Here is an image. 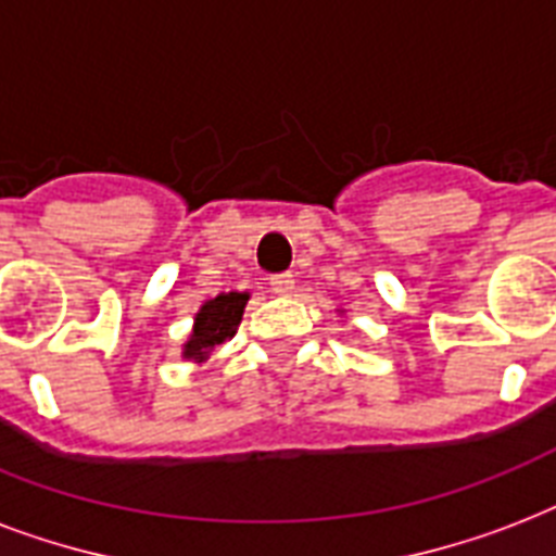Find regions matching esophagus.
Masks as SVG:
<instances>
[{
    "label": "esophagus",
    "mask_w": 556,
    "mask_h": 556,
    "mask_svg": "<svg viewBox=\"0 0 556 556\" xmlns=\"http://www.w3.org/2000/svg\"><path fill=\"white\" fill-rule=\"evenodd\" d=\"M270 288H274V294H291L294 291V277L291 274H277V277H270Z\"/></svg>",
    "instance_id": "obj_1"
}]
</instances>
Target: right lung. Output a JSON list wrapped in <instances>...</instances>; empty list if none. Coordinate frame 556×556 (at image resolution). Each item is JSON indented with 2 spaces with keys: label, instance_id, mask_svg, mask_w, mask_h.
<instances>
[{
  "label": "right lung",
  "instance_id": "add662e5",
  "mask_svg": "<svg viewBox=\"0 0 556 556\" xmlns=\"http://www.w3.org/2000/svg\"><path fill=\"white\" fill-rule=\"evenodd\" d=\"M248 300H251L248 291H242V294L230 291V294H218L201 305L199 314H195V323H192L190 340L185 343L187 361L204 364L213 349L233 338L239 323H242Z\"/></svg>",
  "mask_w": 556,
  "mask_h": 556
}]
</instances>
